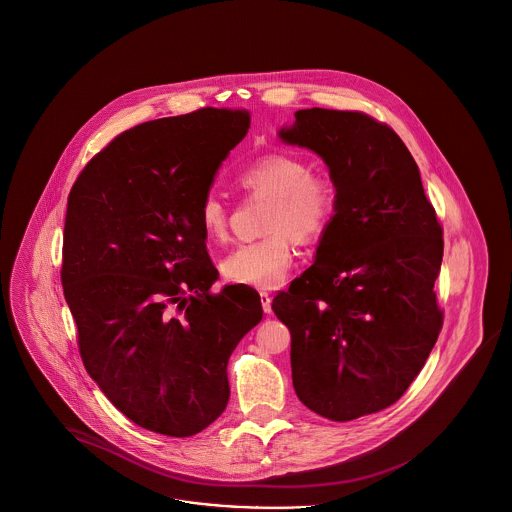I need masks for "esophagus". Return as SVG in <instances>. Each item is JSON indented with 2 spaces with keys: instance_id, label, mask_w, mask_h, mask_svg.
I'll use <instances>...</instances> for the list:
<instances>
[{
  "instance_id": "esophagus-1",
  "label": "esophagus",
  "mask_w": 512,
  "mask_h": 512,
  "mask_svg": "<svg viewBox=\"0 0 512 512\" xmlns=\"http://www.w3.org/2000/svg\"><path fill=\"white\" fill-rule=\"evenodd\" d=\"M260 302H262V308H264V312L269 314V312H271V296H269V293L262 291V293H260Z\"/></svg>"
}]
</instances>
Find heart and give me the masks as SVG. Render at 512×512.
Masks as SVG:
<instances>
[{
	"mask_svg": "<svg viewBox=\"0 0 512 512\" xmlns=\"http://www.w3.org/2000/svg\"><path fill=\"white\" fill-rule=\"evenodd\" d=\"M239 185L250 194L269 198L258 241L235 246L221 262L227 281L254 289L279 287L293 266L295 248L320 241L331 225L339 192L331 177L310 173V165L283 152L266 154L248 163L237 175ZM204 233L221 241L227 235L229 208L217 192H208L200 204Z\"/></svg>",
	"mask_w": 512,
	"mask_h": 512,
	"instance_id": "1",
	"label": "heart"
}]
</instances>
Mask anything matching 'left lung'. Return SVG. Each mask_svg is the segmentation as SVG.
Segmentation results:
<instances>
[{
    "label": "left lung",
    "instance_id": "obj_1",
    "mask_svg": "<svg viewBox=\"0 0 512 512\" xmlns=\"http://www.w3.org/2000/svg\"><path fill=\"white\" fill-rule=\"evenodd\" d=\"M279 138L316 152L337 212L316 262L273 298L291 331L296 397L333 422L403 397L443 325V229L399 135L362 111L298 109Z\"/></svg>",
    "mask_w": 512,
    "mask_h": 512
}]
</instances>
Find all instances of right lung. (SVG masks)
Wrapping results in <instances>:
<instances>
[{
	"label": "right lung",
	"instance_id": "obj_1",
	"mask_svg": "<svg viewBox=\"0 0 512 512\" xmlns=\"http://www.w3.org/2000/svg\"><path fill=\"white\" fill-rule=\"evenodd\" d=\"M250 127L202 108L136 125L69 192L61 283L86 372L144 430L189 437L229 401L227 362L262 320L260 296L217 279L200 204Z\"/></svg>",
	"mask_w": 512,
	"mask_h": 512
}]
</instances>
